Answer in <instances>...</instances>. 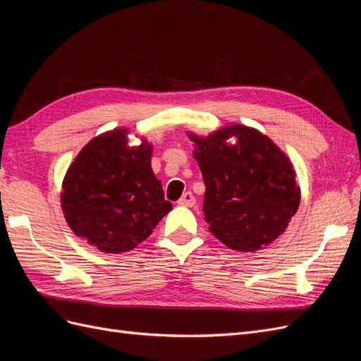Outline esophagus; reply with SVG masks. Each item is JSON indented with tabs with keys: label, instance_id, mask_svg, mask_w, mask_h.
Listing matches in <instances>:
<instances>
[{
	"label": "esophagus",
	"instance_id": "1",
	"mask_svg": "<svg viewBox=\"0 0 361 361\" xmlns=\"http://www.w3.org/2000/svg\"><path fill=\"white\" fill-rule=\"evenodd\" d=\"M179 204H182V206H194L195 204V197L192 195V192H190V191L183 192V195L179 199Z\"/></svg>",
	"mask_w": 361,
	"mask_h": 361
}]
</instances>
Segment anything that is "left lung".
I'll use <instances>...</instances> for the list:
<instances>
[{
	"label": "left lung",
	"instance_id": "8db88e82",
	"mask_svg": "<svg viewBox=\"0 0 361 361\" xmlns=\"http://www.w3.org/2000/svg\"><path fill=\"white\" fill-rule=\"evenodd\" d=\"M231 136L235 145L226 143ZM188 137L206 185L203 212L211 233L236 251L276 241L300 206L290 159L257 129L238 123L206 138Z\"/></svg>",
	"mask_w": 361,
	"mask_h": 361
}]
</instances>
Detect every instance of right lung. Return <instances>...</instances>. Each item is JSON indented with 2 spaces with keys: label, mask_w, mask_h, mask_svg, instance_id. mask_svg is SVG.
<instances>
[{
  "label": "right lung",
  "mask_w": 361,
  "mask_h": 361,
  "mask_svg": "<svg viewBox=\"0 0 361 361\" xmlns=\"http://www.w3.org/2000/svg\"><path fill=\"white\" fill-rule=\"evenodd\" d=\"M128 129L94 137L63 179L61 209L76 236L104 253H126L143 243L173 206L150 167L146 140L130 147Z\"/></svg>",
  "instance_id": "right-lung-1"
}]
</instances>
